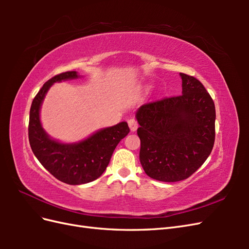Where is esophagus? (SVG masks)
Wrapping results in <instances>:
<instances>
[{
	"label": "esophagus",
	"mask_w": 249,
	"mask_h": 249,
	"mask_svg": "<svg viewBox=\"0 0 249 249\" xmlns=\"http://www.w3.org/2000/svg\"><path fill=\"white\" fill-rule=\"evenodd\" d=\"M127 124H129V126H130V129H131L132 132H135L138 129V123L135 118H131V119L127 120Z\"/></svg>",
	"instance_id": "obj_1"
}]
</instances>
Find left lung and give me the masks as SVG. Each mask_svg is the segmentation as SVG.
Segmentation results:
<instances>
[{"label":"left lung","mask_w":249,"mask_h":249,"mask_svg":"<svg viewBox=\"0 0 249 249\" xmlns=\"http://www.w3.org/2000/svg\"><path fill=\"white\" fill-rule=\"evenodd\" d=\"M180 95L142 105L139 124L140 163L146 175L161 182L192 176L208 159L215 141V105L201 83L180 72Z\"/></svg>","instance_id":"1"}]
</instances>
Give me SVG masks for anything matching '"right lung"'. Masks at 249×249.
<instances>
[{"label": "right lung", "instance_id": "1", "mask_svg": "<svg viewBox=\"0 0 249 249\" xmlns=\"http://www.w3.org/2000/svg\"><path fill=\"white\" fill-rule=\"evenodd\" d=\"M79 78L77 71L59 73L46 82L34 97L30 109L29 142L42 166L57 179L69 185H82L100 178L106 170L113 152L130 132L125 122L97 131L78 143L53 140L40 124L39 110L50 87L56 82Z\"/></svg>", "mask_w": 249, "mask_h": 249}]
</instances>
